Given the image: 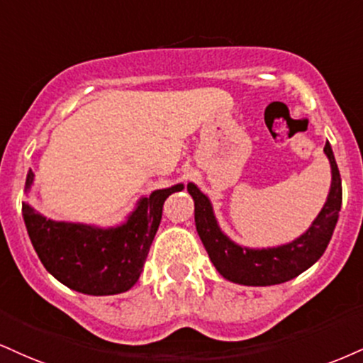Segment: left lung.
I'll return each mask as SVG.
<instances>
[{"label":"left lung","mask_w":363,"mask_h":363,"mask_svg":"<svg viewBox=\"0 0 363 363\" xmlns=\"http://www.w3.org/2000/svg\"><path fill=\"white\" fill-rule=\"evenodd\" d=\"M325 154L328 155L333 174L328 201L303 237L277 248L248 250L235 245L218 228L209 199L194 184H187V191L194 199L196 230L221 276L245 286H274L299 276L325 253L342 208V177L328 142Z\"/></svg>","instance_id":"1"}]
</instances>
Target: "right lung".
<instances>
[{
  "instance_id": "1",
  "label": "right lung",
  "mask_w": 363,
  "mask_h": 363,
  "mask_svg": "<svg viewBox=\"0 0 363 363\" xmlns=\"http://www.w3.org/2000/svg\"><path fill=\"white\" fill-rule=\"evenodd\" d=\"M30 170L27 187L32 184ZM182 184L154 191L138 203L125 225L98 230L86 225L45 220L23 204L25 225L38 259L57 281L91 296L128 291L138 281L162 218L164 201Z\"/></svg>"
}]
</instances>
